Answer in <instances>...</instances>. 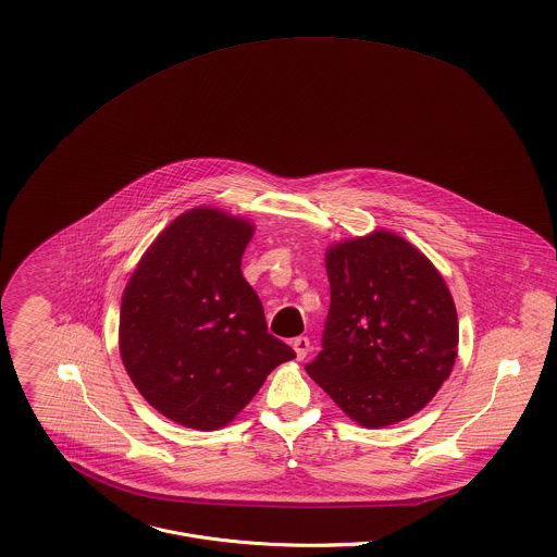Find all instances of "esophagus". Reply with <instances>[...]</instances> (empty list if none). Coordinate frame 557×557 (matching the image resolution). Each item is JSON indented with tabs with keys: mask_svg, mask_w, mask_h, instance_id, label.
Returning <instances> with one entry per match:
<instances>
[{
	"mask_svg": "<svg viewBox=\"0 0 557 557\" xmlns=\"http://www.w3.org/2000/svg\"><path fill=\"white\" fill-rule=\"evenodd\" d=\"M294 349H296V356H298V360H305L307 356H309V351H311V341L307 338V336H298V338H294Z\"/></svg>",
	"mask_w": 557,
	"mask_h": 557,
	"instance_id": "esophagus-1",
	"label": "esophagus"
}]
</instances>
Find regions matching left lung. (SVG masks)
I'll return each instance as SVG.
<instances>
[{"mask_svg": "<svg viewBox=\"0 0 557 557\" xmlns=\"http://www.w3.org/2000/svg\"><path fill=\"white\" fill-rule=\"evenodd\" d=\"M330 311L307 364L354 422L382 429L418 413L450 377L459 319L444 276L411 242L375 230L325 250Z\"/></svg>", "mask_w": 557, "mask_h": 557, "instance_id": "1", "label": "left lung"}]
</instances>
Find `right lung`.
Returning a JSON list of instances; mask_svg holds the SVG:
<instances>
[{
  "label": "right lung",
  "instance_id": "add662e5",
  "mask_svg": "<svg viewBox=\"0 0 557 557\" xmlns=\"http://www.w3.org/2000/svg\"><path fill=\"white\" fill-rule=\"evenodd\" d=\"M255 225L199 206L173 219L122 294L120 356L154 409L182 426L216 431L296 351L268 332L242 274Z\"/></svg>",
  "mask_w": 557,
  "mask_h": 557
}]
</instances>
